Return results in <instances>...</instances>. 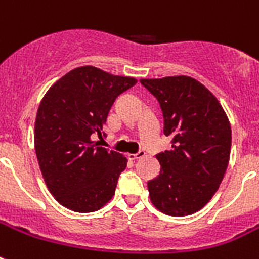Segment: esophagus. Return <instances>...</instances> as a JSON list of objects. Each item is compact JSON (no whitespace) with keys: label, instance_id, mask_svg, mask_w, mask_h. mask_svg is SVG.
I'll list each match as a JSON object with an SVG mask.
<instances>
[{"label":"esophagus","instance_id":"esophagus-1","mask_svg":"<svg viewBox=\"0 0 259 259\" xmlns=\"http://www.w3.org/2000/svg\"><path fill=\"white\" fill-rule=\"evenodd\" d=\"M145 150H140L138 153H132V154H127V157H129V160H133V161H136V160H138V158H142L144 156H145Z\"/></svg>","mask_w":259,"mask_h":259}]
</instances>
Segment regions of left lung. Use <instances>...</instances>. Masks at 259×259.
Returning <instances> with one entry per match:
<instances>
[{
    "label": "left lung",
    "instance_id": "8db88e82",
    "mask_svg": "<svg viewBox=\"0 0 259 259\" xmlns=\"http://www.w3.org/2000/svg\"><path fill=\"white\" fill-rule=\"evenodd\" d=\"M160 103L170 149L156 154L161 169L148 181L152 203L172 217L204 207L223 180L230 160L231 126L218 99L189 76L141 79Z\"/></svg>",
    "mask_w": 259,
    "mask_h": 259
}]
</instances>
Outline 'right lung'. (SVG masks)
<instances>
[{
    "mask_svg": "<svg viewBox=\"0 0 259 259\" xmlns=\"http://www.w3.org/2000/svg\"><path fill=\"white\" fill-rule=\"evenodd\" d=\"M137 83L86 66L78 67L51 87L38 106L34 149L50 192L67 208L93 212L115 193L125 156L93 141L118 95Z\"/></svg>",
    "mask_w": 259,
    "mask_h": 259,
    "instance_id": "1",
    "label": "right lung"
}]
</instances>
